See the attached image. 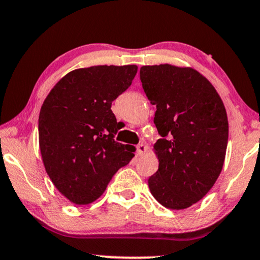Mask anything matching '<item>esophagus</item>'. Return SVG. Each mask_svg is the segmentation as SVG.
<instances>
[{
	"instance_id": "34e87169",
	"label": "esophagus",
	"mask_w": 260,
	"mask_h": 260,
	"mask_svg": "<svg viewBox=\"0 0 260 260\" xmlns=\"http://www.w3.org/2000/svg\"><path fill=\"white\" fill-rule=\"evenodd\" d=\"M146 152H147V146L144 145V144H139V145L137 146V153H138V155H144Z\"/></svg>"
}]
</instances>
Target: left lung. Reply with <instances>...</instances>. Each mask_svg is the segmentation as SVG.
I'll return each mask as SVG.
<instances>
[{
  "label": "left lung",
  "instance_id": "1",
  "mask_svg": "<svg viewBox=\"0 0 260 260\" xmlns=\"http://www.w3.org/2000/svg\"><path fill=\"white\" fill-rule=\"evenodd\" d=\"M146 96L156 106L154 144L159 168L148 179L152 196L170 210H184L213 187L224 165L229 121L221 98L191 67L142 66Z\"/></svg>",
  "mask_w": 260,
  "mask_h": 260
}]
</instances>
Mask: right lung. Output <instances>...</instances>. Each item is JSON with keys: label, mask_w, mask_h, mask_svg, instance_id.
<instances>
[{"label": "right lung", "mask_w": 260, "mask_h": 260, "mask_svg": "<svg viewBox=\"0 0 260 260\" xmlns=\"http://www.w3.org/2000/svg\"><path fill=\"white\" fill-rule=\"evenodd\" d=\"M138 67L93 66L69 72L43 101L39 144L47 174L62 196L88 205L134 154L114 140L112 102L131 86Z\"/></svg>", "instance_id": "obj_1"}]
</instances>
